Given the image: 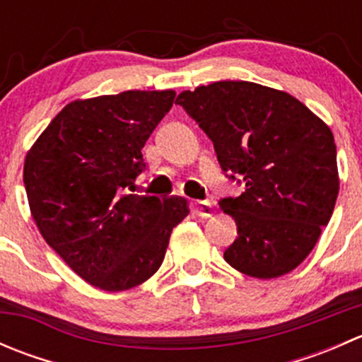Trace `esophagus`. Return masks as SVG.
<instances>
[{
	"label": "esophagus",
	"instance_id": "1",
	"mask_svg": "<svg viewBox=\"0 0 362 362\" xmlns=\"http://www.w3.org/2000/svg\"><path fill=\"white\" fill-rule=\"evenodd\" d=\"M211 203L210 202H198L194 203V210L196 214L199 215V217L206 218V217H211Z\"/></svg>",
	"mask_w": 362,
	"mask_h": 362
}]
</instances>
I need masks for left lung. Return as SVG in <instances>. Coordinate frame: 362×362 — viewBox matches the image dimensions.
Listing matches in <instances>:
<instances>
[{
    "label": "left lung",
    "instance_id": "obj_1",
    "mask_svg": "<svg viewBox=\"0 0 362 362\" xmlns=\"http://www.w3.org/2000/svg\"><path fill=\"white\" fill-rule=\"evenodd\" d=\"M177 103L214 141L226 173L245 192L221 202L238 236L224 252L243 275L291 273L313 250L339 191L329 126L286 90L224 80L178 94Z\"/></svg>",
    "mask_w": 362,
    "mask_h": 362
}]
</instances>
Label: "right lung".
<instances>
[{"label": "right lung", "mask_w": 362, "mask_h": 362, "mask_svg": "<svg viewBox=\"0 0 362 362\" xmlns=\"http://www.w3.org/2000/svg\"><path fill=\"white\" fill-rule=\"evenodd\" d=\"M175 90H126L68 103L24 160L29 210L43 240L86 282L108 293L136 287L163 264L189 214L180 196L122 194L144 170L145 141Z\"/></svg>", "instance_id": "1"}]
</instances>
